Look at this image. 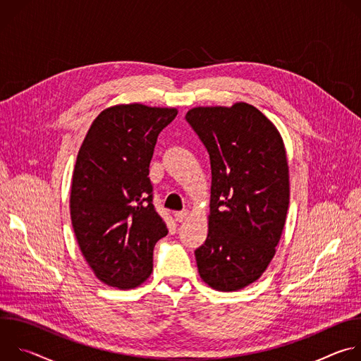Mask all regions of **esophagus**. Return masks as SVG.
Segmentation results:
<instances>
[{"instance_id":"1","label":"esophagus","mask_w":361,"mask_h":361,"mask_svg":"<svg viewBox=\"0 0 361 361\" xmlns=\"http://www.w3.org/2000/svg\"><path fill=\"white\" fill-rule=\"evenodd\" d=\"M188 214H190L188 210H183V212H176V213H174V217H176V220H177L178 223H181V221H184V220L188 217Z\"/></svg>"}]
</instances>
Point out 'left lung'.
I'll return each mask as SVG.
<instances>
[{"label":"left lung","mask_w":361,"mask_h":361,"mask_svg":"<svg viewBox=\"0 0 361 361\" xmlns=\"http://www.w3.org/2000/svg\"><path fill=\"white\" fill-rule=\"evenodd\" d=\"M210 156L209 234L198 247L200 277L214 290L237 291L259 279L280 241L290 201L280 133L247 102L197 107L185 114Z\"/></svg>","instance_id":"1"}]
</instances>
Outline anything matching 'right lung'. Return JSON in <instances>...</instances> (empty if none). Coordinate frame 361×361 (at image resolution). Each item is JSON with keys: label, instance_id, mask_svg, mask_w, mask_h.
<instances>
[{"label": "right lung", "instance_id": "add662e5", "mask_svg": "<svg viewBox=\"0 0 361 361\" xmlns=\"http://www.w3.org/2000/svg\"><path fill=\"white\" fill-rule=\"evenodd\" d=\"M176 109L114 106L91 124L71 184L73 228L98 280L133 288L152 271V251L169 230L152 204L149 161Z\"/></svg>", "mask_w": 361, "mask_h": 361}]
</instances>
